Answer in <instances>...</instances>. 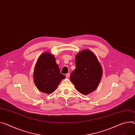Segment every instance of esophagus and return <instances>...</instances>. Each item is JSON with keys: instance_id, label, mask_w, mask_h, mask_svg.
Returning a JSON list of instances; mask_svg holds the SVG:
<instances>
[{"instance_id": "esophagus-1", "label": "esophagus", "mask_w": 135, "mask_h": 135, "mask_svg": "<svg viewBox=\"0 0 135 135\" xmlns=\"http://www.w3.org/2000/svg\"><path fill=\"white\" fill-rule=\"evenodd\" d=\"M69 76H70V73H67V74H66V76L67 78H69Z\"/></svg>"}]
</instances>
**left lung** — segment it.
Returning <instances> with one entry per match:
<instances>
[{
    "label": "left lung",
    "instance_id": "8db88e82",
    "mask_svg": "<svg viewBox=\"0 0 135 135\" xmlns=\"http://www.w3.org/2000/svg\"><path fill=\"white\" fill-rule=\"evenodd\" d=\"M76 68L70 79L80 93L88 94L94 91L102 76V69L94 54L88 50L79 53L75 57Z\"/></svg>",
    "mask_w": 135,
    "mask_h": 135
}]
</instances>
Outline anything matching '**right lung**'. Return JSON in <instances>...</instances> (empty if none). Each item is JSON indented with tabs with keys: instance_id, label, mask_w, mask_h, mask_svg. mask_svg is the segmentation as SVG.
<instances>
[{
	"instance_id": "add662e5",
	"label": "right lung",
	"mask_w": 135,
	"mask_h": 135,
	"mask_svg": "<svg viewBox=\"0 0 135 135\" xmlns=\"http://www.w3.org/2000/svg\"><path fill=\"white\" fill-rule=\"evenodd\" d=\"M65 78V76L61 74L53 55L45 53L40 56L34 71V83L40 91L52 93Z\"/></svg>"
}]
</instances>
